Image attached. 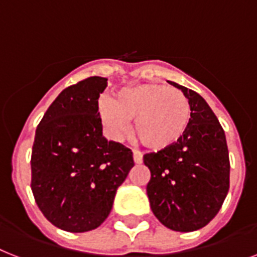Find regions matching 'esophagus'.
Wrapping results in <instances>:
<instances>
[{"instance_id": "34e87169", "label": "esophagus", "mask_w": 257, "mask_h": 257, "mask_svg": "<svg viewBox=\"0 0 257 257\" xmlns=\"http://www.w3.org/2000/svg\"><path fill=\"white\" fill-rule=\"evenodd\" d=\"M133 161H135V164H141L143 162V153L139 150H133Z\"/></svg>"}]
</instances>
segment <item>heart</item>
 Segmentation results:
<instances>
[{
  "label": "heart",
  "mask_w": 257,
  "mask_h": 257,
  "mask_svg": "<svg viewBox=\"0 0 257 257\" xmlns=\"http://www.w3.org/2000/svg\"><path fill=\"white\" fill-rule=\"evenodd\" d=\"M99 113L104 126L118 139L133 120L136 139L149 149L161 150L182 139L191 121V104L177 88L149 83L120 89L112 101H103Z\"/></svg>",
  "instance_id": "obj_1"
}]
</instances>
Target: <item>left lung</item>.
I'll return each instance as SVG.
<instances>
[{
    "label": "left lung",
    "mask_w": 257,
    "mask_h": 257,
    "mask_svg": "<svg viewBox=\"0 0 257 257\" xmlns=\"http://www.w3.org/2000/svg\"><path fill=\"white\" fill-rule=\"evenodd\" d=\"M182 89L191 104V121L182 139L157 153L144 156L150 170L147 186L156 218L173 231L190 232L211 222L230 189L226 135L199 93Z\"/></svg>",
    "instance_id": "1"
}]
</instances>
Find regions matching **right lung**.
Returning a JSON list of instances; mask_svg holds the SVG:
<instances>
[{
  "mask_svg": "<svg viewBox=\"0 0 257 257\" xmlns=\"http://www.w3.org/2000/svg\"><path fill=\"white\" fill-rule=\"evenodd\" d=\"M105 88L107 79L100 76L67 87L35 132L33 195L45 218L68 232L97 228L135 166L128 148L103 137L97 100Z\"/></svg>",
  "mask_w": 257,
  "mask_h": 257,
  "instance_id": "1",
  "label": "right lung"
}]
</instances>
